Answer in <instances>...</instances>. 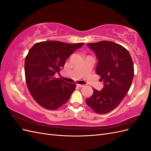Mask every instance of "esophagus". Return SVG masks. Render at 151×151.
<instances>
[{"label": "esophagus", "mask_w": 151, "mask_h": 151, "mask_svg": "<svg viewBox=\"0 0 151 151\" xmlns=\"http://www.w3.org/2000/svg\"><path fill=\"white\" fill-rule=\"evenodd\" d=\"M77 86L78 87H80V88H82V87H84V86L83 84H77Z\"/></svg>", "instance_id": "34e87169"}]
</instances>
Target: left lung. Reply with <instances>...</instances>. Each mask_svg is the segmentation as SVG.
Returning <instances> with one entry per match:
<instances>
[{
	"mask_svg": "<svg viewBox=\"0 0 151 151\" xmlns=\"http://www.w3.org/2000/svg\"><path fill=\"white\" fill-rule=\"evenodd\" d=\"M87 45L96 56V72L104 88H93V95L86 101L95 113L105 114L116 108L129 91L134 75L133 61L129 51L116 43L101 41Z\"/></svg>",
	"mask_w": 151,
	"mask_h": 151,
	"instance_id": "8db88e82",
	"label": "left lung"
}]
</instances>
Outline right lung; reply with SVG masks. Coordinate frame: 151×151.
<instances>
[{
    "label": "right lung",
    "instance_id": "obj_1",
    "mask_svg": "<svg viewBox=\"0 0 151 151\" xmlns=\"http://www.w3.org/2000/svg\"><path fill=\"white\" fill-rule=\"evenodd\" d=\"M84 44L46 41L30 48L24 62L26 82L30 94L40 106L55 110L69 99L76 84L54 76L70 55Z\"/></svg>",
    "mask_w": 151,
    "mask_h": 151
}]
</instances>
